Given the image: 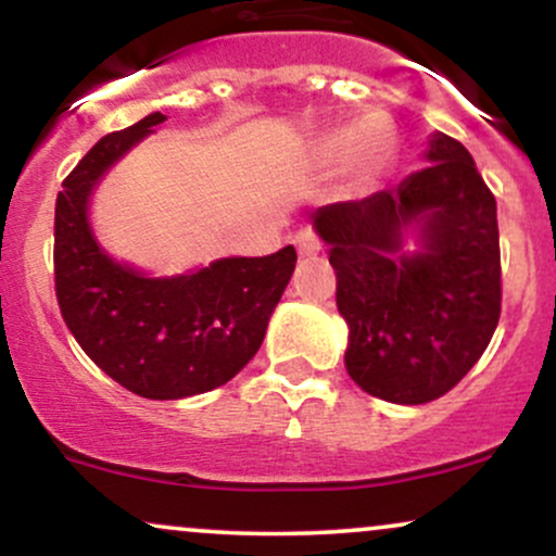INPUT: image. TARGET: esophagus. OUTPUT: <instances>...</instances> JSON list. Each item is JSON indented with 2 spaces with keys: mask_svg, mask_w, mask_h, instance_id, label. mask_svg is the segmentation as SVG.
Instances as JSON below:
<instances>
[{
  "mask_svg": "<svg viewBox=\"0 0 556 556\" xmlns=\"http://www.w3.org/2000/svg\"><path fill=\"white\" fill-rule=\"evenodd\" d=\"M295 248L300 256H316L321 251V242H318V235L311 227H303L295 232Z\"/></svg>",
  "mask_w": 556,
  "mask_h": 556,
  "instance_id": "1",
  "label": "esophagus"
}]
</instances>
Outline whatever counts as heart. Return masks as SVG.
<instances>
[{
    "mask_svg": "<svg viewBox=\"0 0 556 556\" xmlns=\"http://www.w3.org/2000/svg\"><path fill=\"white\" fill-rule=\"evenodd\" d=\"M374 125L379 123H376V119H366V123H361L355 130L337 132L334 138H329L327 143H324V156H327L329 162H348V159H353V164L361 172L376 169L387 159L389 143L384 149H376L381 138Z\"/></svg>",
    "mask_w": 556,
    "mask_h": 556,
    "instance_id": "obj_1",
    "label": "heart"
}]
</instances>
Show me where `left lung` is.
<instances>
[{"instance_id":"obj_1","label":"left lung","mask_w":556,"mask_h":556,"mask_svg":"<svg viewBox=\"0 0 556 556\" xmlns=\"http://www.w3.org/2000/svg\"><path fill=\"white\" fill-rule=\"evenodd\" d=\"M429 167L363 201L321 206L314 225L350 327L348 374L374 397L424 405L450 392L502 314L496 201L460 140L437 132ZM418 224L425 251L399 253Z\"/></svg>"}]
</instances>
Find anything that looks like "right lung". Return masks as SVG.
<instances>
[{"instance_id":"right-lung-1","label":"right lung","mask_w":556,"mask_h":556,"mask_svg":"<svg viewBox=\"0 0 556 556\" xmlns=\"http://www.w3.org/2000/svg\"><path fill=\"white\" fill-rule=\"evenodd\" d=\"M154 112L110 132L62 180L54 206V290L67 329L117 384L149 400H180L227 384L258 353L298 253L222 258L180 277L151 279L96 245L88 195L151 127Z\"/></svg>"}]
</instances>
